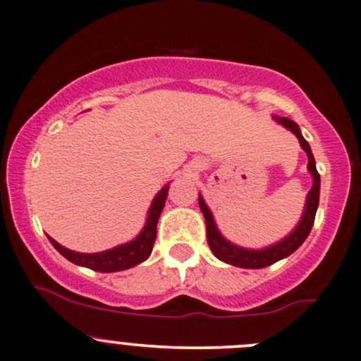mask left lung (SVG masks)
Listing matches in <instances>:
<instances>
[{"instance_id": "left-lung-1", "label": "left lung", "mask_w": 361, "mask_h": 361, "mask_svg": "<svg viewBox=\"0 0 361 361\" xmlns=\"http://www.w3.org/2000/svg\"><path fill=\"white\" fill-rule=\"evenodd\" d=\"M273 119L276 121L279 124L286 126L287 130H290L298 136L299 143H301L302 150L306 152L308 155V171L313 176V187L308 192V197H306V206H305V212H302L301 219H299L298 226L287 235L286 238H282L276 244L270 245V247L264 249H244L238 247V245L231 244V242L226 240L221 233H219L218 226H216L214 218H212V212L209 207L206 206L202 197L199 195V206L200 211H202L204 218H206V230H207V244L212 250L218 259L225 261V263L233 264V267L238 268H264L270 267V264L276 263V261L283 259V257L290 256L302 242L306 240V237L310 235L311 226H313L314 221V214H317L318 209V200H320V174H318L317 166H314V157L311 154L310 143L302 138L301 130H299L298 124L294 121L287 119V117H279L275 116Z\"/></svg>"}]
</instances>
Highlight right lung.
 <instances>
[{
  "label": "right lung",
  "instance_id": "add662e5",
  "mask_svg": "<svg viewBox=\"0 0 361 361\" xmlns=\"http://www.w3.org/2000/svg\"><path fill=\"white\" fill-rule=\"evenodd\" d=\"M168 190H169V185H166V187L155 195L154 202H152L149 209V216H147L145 226H143V230L140 231L138 237L133 238V240L128 242V244L117 245V247L104 250V252L82 254V252H75V250L63 247V245H60L59 242H55L50 237L48 238H50L53 247L59 250L63 257H67L71 263L79 264V267H85V268H90V270L102 271V273L128 270V268L143 263V261L150 256L152 249H154L155 237H157L159 216H161L162 209H164L166 199H168Z\"/></svg>",
  "mask_w": 361,
  "mask_h": 361
}]
</instances>
